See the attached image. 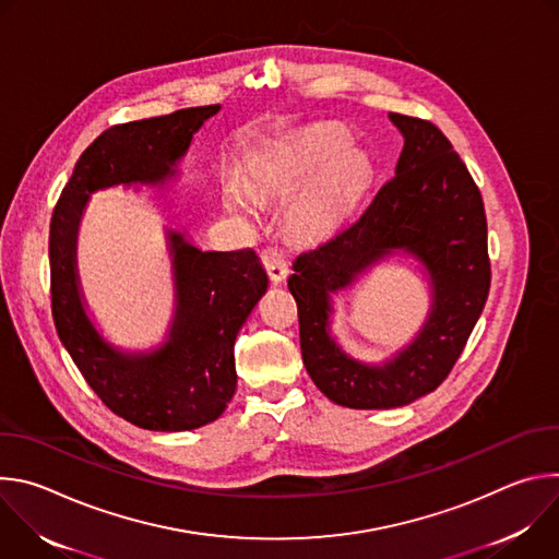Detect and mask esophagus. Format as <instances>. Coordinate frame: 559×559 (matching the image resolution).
<instances>
[{"instance_id":"obj_1","label":"esophagus","mask_w":559,"mask_h":559,"mask_svg":"<svg viewBox=\"0 0 559 559\" xmlns=\"http://www.w3.org/2000/svg\"><path fill=\"white\" fill-rule=\"evenodd\" d=\"M263 263H265V270H267L274 285H278L287 278L289 270H287V263H285V257L281 254V250H276V248L265 250L263 252Z\"/></svg>"}]
</instances>
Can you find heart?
Instances as JSON below:
<instances>
[{
  "mask_svg": "<svg viewBox=\"0 0 559 559\" xmlns=\"http://www.w3.org/2000/svg\"><path fill=\"white\" fill-rule=\"evenodd\" d=\"M345 147L347 136L343 132H318L285 150L261 156L254 164V175L274 188H292L323 167L289 205L292 221L309 227L336 212L362 181L360 156L354 152L343 154ZM227 203L238 212H250L252 194L243 183L231 181L227 186Z\"/></svg>",
  "mask_w": 559,
  "mask_h": 559,
  "instance_id": "obj_1",
  "label": "heart"
}]
</instances>
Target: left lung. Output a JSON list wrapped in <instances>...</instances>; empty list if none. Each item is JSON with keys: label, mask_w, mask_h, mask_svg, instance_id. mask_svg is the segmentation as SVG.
<instances>
[{"label": "left lung", "mask_w": 559, "mask_h": 559, "mask_svg": "<svg viewBox=\"0 0 559 559\" xmlns=\"http://www.w3.org/2000/svg\"><path fill=\"white\" fill-rule=\"evenodd\" d=\"M389 121L405 139L395 175L334 236L302 252L287 281L305 369L332 403L349 409L405 407L431 393L460 358L491 285L485 205L462 158L433 123L395 112ZM397 253L421 265L432 305L409 346L367 364L333 336L331 296Z\"/></svg>", "instance_id": "left-lung-1"}]
</instances>
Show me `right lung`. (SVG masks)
<instances>
[{"label": "right lung", "mask_w": 559, "mask_h": 559, "mask_svg": "<svg viewBox=\"0 0 559 559\" xmlns=\"http://www.w3.org/2000/svg\"><path fill=\"white\" fill-rule=\"evenodd\" d=\"M221 106L108 128L79 156L50 221L52 318L66 352L102 403L147 431H190L214 423L236 391L234 341L267 292V274L252 250L203 252L166 227L175 311L166 341L123 349L95 325L79 281L76 238L91 194L108 188L166 190L192 136Z\"/></svg>", "instance_id": "right-lung-1"}]
</instances>
